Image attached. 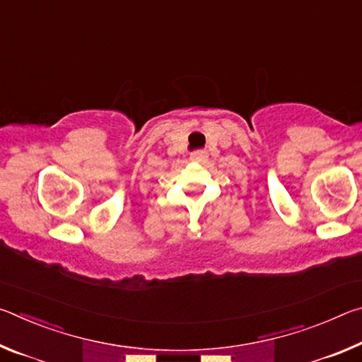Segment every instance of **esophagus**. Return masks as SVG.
<instances>
[{"instance_id":"1","label":"esophagus","mask_w":362,"mask_h":362,"mask_svg":"<svg viewBox=\"0 0 362 362\" xmlns=\"http://www.w3.org/2000/svg\"><path fill=\"white\" fill-rule=\"evenodd\" d=\"M193 163H203L207 159V153L206 151H194L192 153V156H189Z\"/></svg>"}]
</instances>
